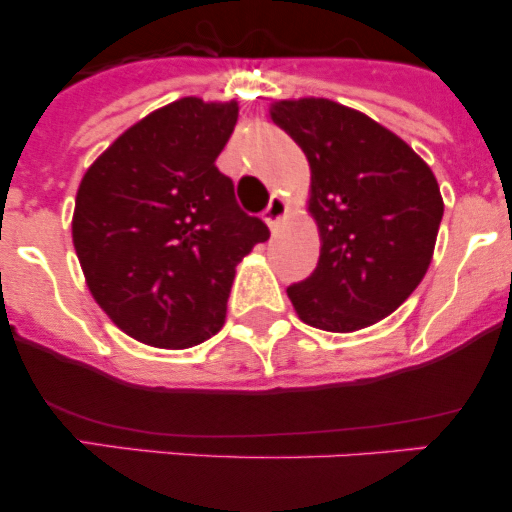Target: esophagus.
<instances>
[{"mask_svg":"<svg viewBox=\"0 0 512 512\" xmlns=\"http://www.w3.org/2000/svg\"><path fill=\"white\" fill-rule=\"evenodd\" d=\"M285 213H287V203L280 198V195L275 193L270 198V203H267V208H265V213H262V218H265L267 225L275 227L277 223H280V218H285Z\"/></svg>","mask_w":512,"mask_h":512,"instance_id":"34e87169","label":"esophagus"}]
</instances>
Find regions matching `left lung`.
Returning <instances> with one entry per match:
<instances>
[{
	"mask_svg": "<svg viewBox=\"0 0 512 512\" xmlns=\"http://www.w3.org/2000/svg\"><path fill=\"white\" fill-rule=\"evenodd\" d=\"M270 116L309 160L322 237L312 275L287 287L299 319L356 332L389 317L431 265L443 218L431 168L399 136L327 98L280 101Z\"/></svg>",
	"mask_w": 512,
	"mask_h": 512,
	"instance_id": "left-lung-1",
	"label": "left lung"
}]
</instances>
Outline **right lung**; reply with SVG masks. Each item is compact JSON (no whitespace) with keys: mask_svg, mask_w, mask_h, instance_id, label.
<instances>
[{"mask_svg":"<svg viewBox=\"0 0 512 512\" xmlns=\"http://www.w3.org/2000/svg\"><path fill=\"white\" fill-rule=\"evenodd\" d=\"M237 103L180 98L86 170L74 247L103 312L143 344L188 349L220 332L235 267L270 230L242 213L215 160Z\"/></svg>","mask_w":512,"mask_h":512,"instance_id":"1","label":"right lung"}]
</instances>
